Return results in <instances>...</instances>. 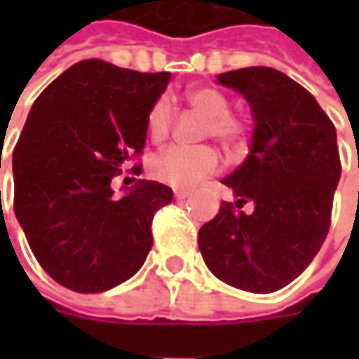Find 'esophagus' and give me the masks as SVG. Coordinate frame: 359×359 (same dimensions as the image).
<instances>
[{"label":"esophagus","mask_w":359,"mask_h":359,"mask_svg":"<svg viewBox=\"0 0 359 359\" xmlns=\"http://www.w3.org/2000/svg\"><path fill=\"white\" fill-rule=\"evenodd\" d=\"M173 196H175V200H186V198L191 196V191H189V189H175Z\"/></svg>","instance_id":"esophagus-1"}]
</instances>
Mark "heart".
<instances>
[{
  "mask_svg": "<svg viewBox=\"0 0 359 359\" xmlns=\"http://www.w3.org/2000/svg\"><path fill=\"white\" fill-rule=\"evenodd\" d=\"M186 102L191 109L205 116L201 137H214L228 151H233L245 144L250 126L240 114L231 111V100L214 86H200L186 93ZM175 107L168 95H159L147 111V135L151 142H163L173 128ZM222 165V158L212 145H172L161 149L149 161L151 175L172 187H194L201 180L214 175Z\"/></svg>",
  "mask_w": 359,
  "mask_h": 359,
  "instance_id": "obj_1",
  "label": "heart"
}]
</instances>
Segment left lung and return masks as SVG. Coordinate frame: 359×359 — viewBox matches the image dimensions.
<instances>
[{
	"mask_svg": "<svg viewBox=\"0 0 359 359\" xmlns=\"http://www.w3.org/2000/svg\"><path fill=\"white\" fill-rule=\"evenodd\" d=\"M254 111L245 161L224 184L248 216L224 201L200 229L205 266L222 282L254 294L278 292L308 268L324 243L339 182L336 128L306 88L271 67H243L217 77Z\"/></svg>",
	"mask_w": 359,
	"mask_h": 359,
	"instance_id": "left-lung-1",
	"label": "left lung"
}]
</instances>
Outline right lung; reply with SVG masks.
<instances>
[{"label": "right lung", "instance_id": "right-lung-1", "mask_svg": "<svg viewBox=\"0 0 359 359\" xmlns=\"http://www.w3.org/2000/svg\"><path fill=\"white\" fill-rule=\"evenodd\" d=\"M170 77L83 60L32 105L13 149V210L35 259L63 287L100 294L144 266L172 187L140 180L116 198L111 180L142 156L147 111Z\"/></svg>", "mask_w": 359, "mask_h": 359}]
</instances>
